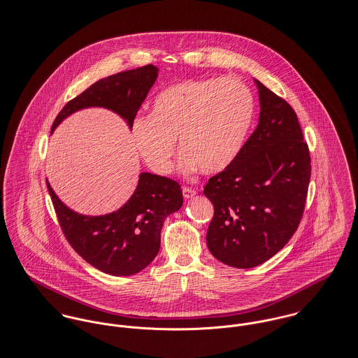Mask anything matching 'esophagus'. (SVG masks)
I'll list each match as a JSON object with an SVG mask.
<instances>
[{"label":"esophagus","mask_w":358,"mask_h":358,"mask_svg":"<svg viewBox=\"0 0 358 358\" xmlns=\"http://www.w3.org/2000/svg\"><path fill=\"white\" fill-rule=\"evenodd\" d=\"M182 195L185 199H189V198H194L196 195V191L192 189V188H188V187H184L182 188Z\"/></svg>","instance_id":"34e87169"}]
</instances>
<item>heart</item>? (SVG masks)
I'll return each instance as SVG.
<instances>
[{"label":"heart","mask_w":358,"mask_h":358,"mask_svg":"<svg viewBox=\"0 0 358 358\" xmlns=\"http://www.w3.org/2000/svg\"><path fill=\"white\" fill-rule=\"evenodd\" d=\"M253 112L252 92L236 78L185 80L155 96L149 116L134 120L131 138L156 174L171 171L176 140L184 150L180 171L217 174L241 152Z\"/></svg>","instance_id":"heart-1"}]
</instances>
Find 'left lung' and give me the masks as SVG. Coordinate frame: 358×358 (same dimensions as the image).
I'll list each match as a JSON object with an SVG mask.
<instances>
[{"label": "left lung", "instance_id": "obj_1", "mask_svg": "<svg viewBox=\"0 0 358 358\" xmlns=\"http://www.w3.org/2000/svg\"><path fill=\"white\" fill-rule=\"evenodd\" d=\"M255 83L259 124L236 159L203 191L215 206L208 248L235 268L260 266L285 246L301 220L311 176L294 110L259 80Z\"/></svg>", "mask_w": 358, "mask_h": 358}]
</instances>
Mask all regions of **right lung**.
<instances>
[{
  "label": "right lung",
  "instance_id": "1",
  "mask_svg": "<svg viewBox=\"0 0 358 358\" xmlns=\"http://www.w3.org/2000/svg\"><path fill=\"white\" fill-rule=\"evenodd\" d=\"M157 74L156 66L146 65L98 80L64 106L51 133L71 115L88 108H103L119 115L131 130ZM47 187L73 249L92 267L115 277L137 274L150 264L160 249L164 220L182 206V192L176 181L145 171L140 173L130 199L108 215L77 213L58 198L48 180Z\"/></svg>",
  "mask_w": 358,
  "mask_h": 358
}]
</instances>
